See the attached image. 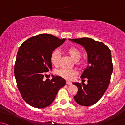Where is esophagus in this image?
<instances>
[{"label": "esophagus", "instance_id": "esophagus-1", "mask_svg": "<svg viewBox=\"0 0 125 125\" xmlns=\"http://www.w3.org/2000/svg\"><path fill=\"white\" fill-rule=\"evenodd\" d=\"M66 84L67 85H72V82L70 81H66Z\"/></svg>", "mask_w": 125, "mask_h": 125}]
</instances>
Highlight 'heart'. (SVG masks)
Returning <instances> with one entry per match:
<instances>
[{"instance_id":"1","label":"heart","mask_w":125,"mask_h":125,"mask_svg":"<svg viewBox=\"0 0 125 125\" xmlns=\"http://www.w3.org/2000/svg\"><path fill=\"white\" fill-rule=\"evenodd\" d=\"M66 53L72 58V60L76 62L77 64L79 65V60L82 56V53L78 48L75 47H70L65 50ZM60 59V54L58 50H54L52 52L50 57L51 62L55 66H58L59 64V61ZM56 75L67 79V80H71L74 76L77 75L76 71L74 70H69V69H58L55 72Z\"/></svg>"}]
</instances>
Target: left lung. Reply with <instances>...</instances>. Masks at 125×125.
<instances>
[{"instance_id":"left-lung-1","label":"left lung","mask_w":125,"mask_h":125,"mask_svg":"<svg viewBox=\"0 0 125 125\" xmlns=\"http://www.w3.org/2000/svg\"><path fill=\"white\" fill-rule=\"evenodd\" d=\"M69 40L83 46L88 56V65L81 76L87 79L88 83L73 82L78 89L74 99L82 106H90L101 99L108 87L113 70L111 52L104 43L91 38Z\"/></svg>"}]
</instances>
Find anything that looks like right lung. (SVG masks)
Listing matches in <instances>:
<instances>
[{
	"label": "right lung",
	"instance_id": "1",
	"mask_svg": "<svg viewBox=\"0 0 125 125\" xmlns=\"http://www.w3.org/2000/svg\"><path fill=\"white\" fill-rule=\"evenodd\" d=\"M65 40L51 34H40L29 38L19 47L14 75L21 97L31 106L47 107L65 85V79L59 76H53L51 80L43 79L46 72L52 70L51 53Z\"/></svg>",
	"mask_w": 125,
	"mask_h": 125
}]
</instances>
